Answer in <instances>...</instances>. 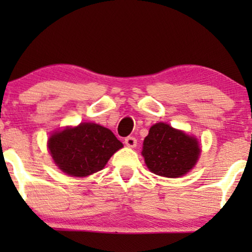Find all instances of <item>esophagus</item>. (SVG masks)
<instances>
[{
	"label": "esophagus",
	"mask_w": 252,
	"mask_h": 252,
	"mask_svg": "<svg viewBox=\"0 0 252 252\" xmlns=\"http://www.w3.org/2000/svg\"><path fill=\"white\" fill-rule=\"evenodd\" d=\"M136 139L134 136H127L126 139H125V144L127 147H129V148H134V147H136Z\"/></svg>",
	"instance_id": "esophagus-1"
}]
</instances>
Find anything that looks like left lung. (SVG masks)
<instances>
[{"instance_id": "left-lung-1", "label": "left lung", "mask_w": 252, "mask_h": 252, "mask_svg": "<svg viewBox=\"0 0 252 252\" xmlns=\"http://www.w3.org/2000/svg\"><path fill=\"white\" fill-rule=\"evenodd\" d=\"M198 141L164 123L151 126L144 139L142 155L153 173L179 178L191 170L198 159Z\"/></svg>"}]
</instances>
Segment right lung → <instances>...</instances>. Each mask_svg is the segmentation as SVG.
<instances>
[{
	"instance_id": "right-lung-1",
	"label": "right lung",
	"mask_w": 252,
	"mask_h": 252,
	"mask_svg": "<svg viewBox=\"0 0 252 252\" xmlns=\"http://www.w3.org/2000/svg\"><path fill=\"white\" fill-rule=\"evenodd\" d=\"M48 148L62 171L73 177H87L101 171L123 143L105 127L82 123L74 128L54 133Z\"/></svg>"
}]
</instances>
